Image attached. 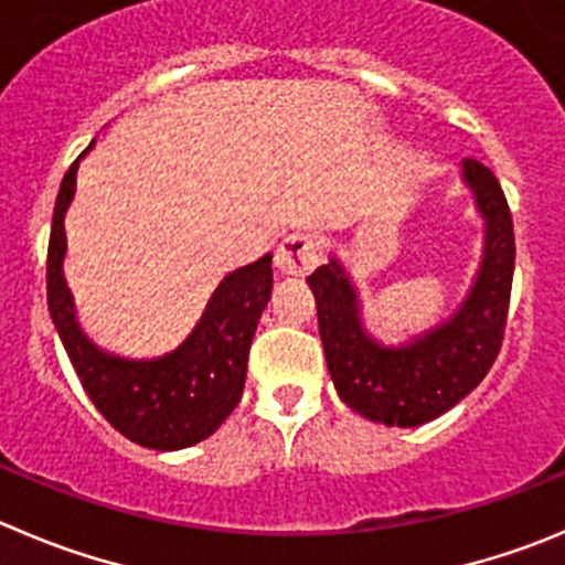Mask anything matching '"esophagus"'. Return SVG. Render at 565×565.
Masks as SVG:
<instances>
[{
  "label": "esophagus",
  "mask_w": 565,
  "mask_h": 565,
  "mask_svg": "<svg viewBox=\"0 0 565 565\" xmlns=\"http://www.w3.org/2000/svg\"><path fill=\"white\" fill-rule=\"evenodd\" d=\"M318 265V242L307 234L284 236L276 247V267L284 276H307Z\"/></svg>",
  "instance_id": "34e87169"
}]
</instances>
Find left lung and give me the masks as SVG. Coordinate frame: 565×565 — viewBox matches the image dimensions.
<instances>
[{
	"label": "left lung",
	"mask_w": 565,
	"mask_h": 565,
	"mask_svg": "<svg viewBox=\"0 0 565 565\" xmlns=\"http://www.w3.org/2000/svg\"><path fill=\"white\" fill-rule=\"evenodd\" d=\"M460 170L484 220V256L466 300L443 323L384 342L362 323L360 295L337 256L307 278L337 395L376 424L420 426L443 415L482 382L502 348L515 267L513 217L488 167L466 158Z\"/></svg>",
	"instance_id": "obj_1"
}]
</instances>
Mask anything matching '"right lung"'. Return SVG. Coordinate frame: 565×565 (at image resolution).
Here are the masks:
<instances>
[{
    "label": "right lung",
    "mask_w": 565,
    "mask_h": 565,
    "mask_svg": "<svg viewBox=\"0 0 565 565\" xmlns=\"http://www.w3.org/2000/svg\"><path fill=\"white\" fill-rule=\"evenodd\" d=\"M83 150L61 181L46 256V303L83 390L103 418L145 449L178 451L220 429L242 398L247 351L273 292V256L228 273L178 348L150 360L110 354L83 331L63 276L66 211L75 200Z\"/></svg>",
    "instance_id": "1"
}]
</instances>
